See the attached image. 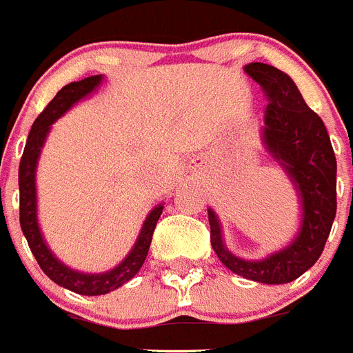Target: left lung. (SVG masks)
Segmentation results:
<instances>
[{
  "instance_id": "1",
  "label": "left lung",
  "mask_w": 353,
  "mask_h": 353,
  "mask_svg": "<svg viewBox=\"0 0 353 353\" xmlns=\"http://www.w3.org/2000/svg\"><path fill=\"white\" fill-rule=\"evenodd\" d=\"M268 100L261 137L266 153L283 168L301 202L299 230L292 241L264 259H242L225 248L222 224L208 210L211 246L228 270L262 284H286L301 277L321 256L337 211V162L323 120L286 72L268 63L244 65Z\"/></svg>"
}]
</instances>
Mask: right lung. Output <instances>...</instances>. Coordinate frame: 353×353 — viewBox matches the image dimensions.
Wrapping results in <instances>:
<instances>
[{"label":"right lung","mask_w":353,"mask_h":353,"mask_svg":"<svg viewBox=\"0 0 353 353\" xmlns=\"http://www.w3.org/2000/svg\"><path fill=\"white\" fill-rule=\"evenodd\" d=\"M101 81H103V74L89 76L80 81H72L56 92V97L49 101V105L45 107L43 112L32 123L18 173L19 224H21V231L29 242L30 252L36 256L39 268L58 286H63V288L80 293V295H91V297L92 295H105L112 290L120 288L140 272V268L148 256L149 246H151L153 231L163 210V204H159L149 211L131 252L118 266L107 270V272L85 273L72 270L65 262H61L50 250L49 244L45 242L38 222V193H36V171H38L39 154L45 145V140L49 137L52 123L63 117L69 109H72L78 101L91 97L92 92L101 85Z\"/></svg>","instance_id":"obj_1"}]
</instances>
